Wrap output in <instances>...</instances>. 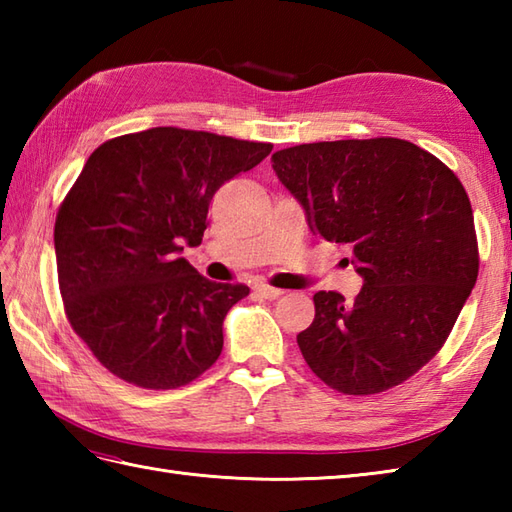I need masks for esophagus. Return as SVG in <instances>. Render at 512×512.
Wrapping results in <instances>:
<instances>
[{
	"label": "esophagus",
	"instance_id": "34e87169",
	"mask_svg": "<svg viewBox=\"0 0 512 512\" xmlns=\"http://www.w3.org/2000/svg\"><path fill=\"white\" fill-rule=\"evenodd\" d=\"M253 290L257 292L259 297H264V299H277L279 295H284V290L273 288V286H266V284H255Z\"/></svg>",
	"mask_w": 512,
	"mask_h": 512
}]
</instances>
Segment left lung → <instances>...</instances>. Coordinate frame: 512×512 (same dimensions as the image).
<instances>
[{"label":"left lung","instance_id":"obj_1","mask_svg":"<svg viewBox=\"0 0 512 512\" xmlns=\"http://www.w3.org/2000/svg\"><path fill=\"white\" fill-rule=\"evenodd\" d=\"M314 235L352 248L363 288L314 295L299 350L325 385L369 396L405 383L447 341L477 281L469 195L429 151L400 138L334 140L273 154Z\"/></svg>","mask_w":512,"mask_h":512}]
</instances>
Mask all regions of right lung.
Segmentation results:
<instances>
[{"label":"right lung","instance_id":"obj_1","mask_svg":"<svg viewBox=\"0 0 512 512\" xmlns=\"http://www.w3.org/2000/svg\"><path fill=\"white\" fill-rule=\"evenodd\" d=\"M270 143L154 127L107 140L85 162L54 224L65 314L99 363L145 389H176L209 369L224 317L248 295L187 259L217 189L257 167Z\"/></svg>","mask_w":512,"mask_h":512}]
</instances>
